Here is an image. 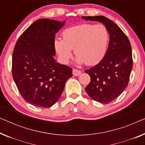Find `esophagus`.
<instances>
[{
	"instance_id": "esophagus-1",
	"label": "esophagus",
	"mask_w": 145,
	"mask_h": 145,
	"mask_svg": "<svg viewBox=\"0 0 145 145\" xmlns=\"http://www.w3.org/2000/svg\"><path fill=\"white\" fill-rule=\"evenodd\" d=\"M81 72H82L81 71L77 70V69H73L72 70V74L74 76H79V75L81 74Z\"/></svg>"
}]
</instances>
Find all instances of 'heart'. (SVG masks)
<instances>
[{
  "label": "heart",
  "mask_w": 145,
  "mask_h": 145,
  "mask_svg": "<svg viewBox=\"0 0 145 145\" xmlns=\"http://www.w3.org/2000/svg\"><path fill=\"white\" fill-rule=\"evenodd\" d=\"M108 41V31L103 25L82 24L64 30L62 40L56 39L54 45L64 63L69 62L74 50L77 63L93 65L105 55Z\"/></svg>",
  "instance_id": "b5f03b06"
}]
</instances>
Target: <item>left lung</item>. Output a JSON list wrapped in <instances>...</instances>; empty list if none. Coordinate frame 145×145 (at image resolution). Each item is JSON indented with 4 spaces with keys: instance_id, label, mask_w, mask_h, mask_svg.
<instances>
[{
    "instance_id": "obj_1",
    "label": "left lung",
    "mask_w": 145,
    "mask_h": 145,
    "mask_svg": "<svg viewBox=\"0 0 145 145\" xmlns=\"http://www.w3.org/2000/svg\"><path fill=\"white\" fill-rule=\"evenodd\" d=\"M85 20L103 23L109 33L108 47L101 61L86 70L91 80L85 90L88 95L101 103H108L116 99L128 84L133 67L131 44L117 25L106 17L82 16Z\"/></svg>"
}]
</instances>
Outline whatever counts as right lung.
<instances>
[{
  "instance_id": "1",
  "label": "right lung",
  "mask_w": 145,
  "mask_h": 145,
  "mask_svg": "<svg viewBox=\"0 0 145 145\" xmlns=\"http://www.w3.org/2000/svg\"><path fill=\"white\" fill-rule=\"evenodd\" d=\"M65 24L40 19L19 38L12 54V76L22 97L42 108L54 105L59 99L72 69L56 62V33Z\"/></svg>"
}]
</instances>
